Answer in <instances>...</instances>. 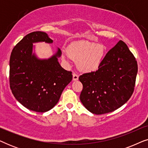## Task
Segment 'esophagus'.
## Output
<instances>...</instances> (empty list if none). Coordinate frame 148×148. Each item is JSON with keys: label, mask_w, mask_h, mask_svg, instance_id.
I'll return each mask as SVG.
<instances>
[{"label": "esophagus", "mask_w": 148, "mask_h": 148, "mask_svg": "<svg viewBox=\"0 0 148 148\" xmlns=\"http://www.w3.org/2000/svg\"><path fill=\"white\" fill-rule=\"evenodd\" d=\"M78 79H79V76L77 74H76V73L73 74V80L77 81V80H78Z\"/></svg>", "instance_id": "1"}]
</instances>
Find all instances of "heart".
<instances>
[{"mask_svg": "<svg viewBox=\"0 0 148 148\" xmlns=\"http://www.w3.org/2000/svg\"><path fill=\"white\" fill-rule=\"evenodd\" d=\"M106 54V48L87 40L75 42L69 46L68 51H63L62 58L67 61L71 58L77 61L78 68L84 72H93L98 70Z\"/></svg>", "mask_w": 148, "mask_h": 148, "instance_id": "b5f03b06", "label": "heart"}]
</instances>
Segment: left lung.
I'll return each mask as SVG.
<instances>
[{"label": "left lung", "instance_id": "left-lung-1", "mask_svg": "<svg viewBox=\"0 0 148 148\" xmlns=\"http://www.w3.org/2000/svg\"><path fill=\"white\" fill-rule=\"evenodd\" d=\"M137 63L127 44L120 40L107 52L96 71L83 74L80 100L93 114H103L125 104L132 96Z\"/></svg>", "mask_w": 148, "mask_h": 148}]
</instances>
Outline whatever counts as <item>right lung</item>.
I'll return each mask as SVG.
<instances>
[{
    "instance_id": "add662e5",
    "label": "right lung",
    "mask_w": 148,
    "mask_h": 148,
    "mask_svg": "<svg viewBox=\"0 0 148 148\" xmlns=\"http://www.w3.org/2000/svg\"><path fill=\"white\" fill-rule=\"evenodd\" d=\"M53 40L43 32L26 35L12 50L9 61L10 88L18 102L30 110L45 112L57 104L64 89L73 79L72 72L58 61L61 51L48 59L33 53V43Z\"/></svg>"
}]
</instances>
